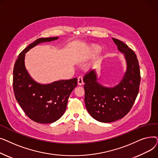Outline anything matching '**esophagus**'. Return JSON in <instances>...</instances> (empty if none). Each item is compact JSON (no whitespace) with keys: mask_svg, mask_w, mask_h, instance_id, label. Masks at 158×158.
I'll return each mask as SVG.
<instances>
[{"mask_svg":"<svg viewBox=\"0 0 158 158\" xmlns=\"http://www.w3.org/2000/svg\"><path fill=\"white\" fill-rule=\"evenodd\" d=\"M77 83H78L79 85H82V84L84 83V82H83V79H82V76H79V77H78Z\"/></svg>","mask_w":158,"mask_h":158,"instance_id":"1","label":"esophagus"}]
</instances>
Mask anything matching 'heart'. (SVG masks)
<instances>
[{
    "label": "heart",
    "mask_w": 158,
    "mask_h": 158,
    "mask_svg": "<svg viewBox=\"0 0 158 158\" xmlns=\"http://www.w3.org/2000/svg\"><path fill=\"white\" fill-rule=\"evenodd\" d=\"M101 50V49L99 46H97V45L90 46L88 49V51L85 53V54L84 56V58L87 59V58L94 56L100 52Z\"/></svg>",
    "instance_id": "heart-1"
}]
</instances>
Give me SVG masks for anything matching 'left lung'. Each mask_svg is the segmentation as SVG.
Segmentation results:
<instances>
[{"mask_svg": "<svg viewBox=\"0 0 158 158\" xmlns=\"http://www.w3.org/2000/svg\"><path fill=\"white\" fill-rule=\"evenodd\" d=\"M112 39L126 62V70L120 82L112 87L104 86L98 81L94 69L88 72L83 78L86 110L94 119L104 123L121 119L129 113L139 92L140 83L135 53L122 41Z\"/></svg>", "mask_w": 158, "mask_h": 158, "instance_id": "obj_1", "label": "left lung"}]
</instances>
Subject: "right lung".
<instances>
[{
    "mask_svg": "<svg viewBox=\"0 0 158 158\" xmlns=\"http://www.w3.org/2000/svg\"><path fill=\"white\" fill-rule=\"evenodd\" d=\"M57 39H37L20 52L13 69V90L16 101L29 118L40 123H53L62 117L68 98L77 85V78L41 84L32 79L26 68L25 56L31 48Z\"/></svg>",
    "mask_w": 158,
    "mask_h": 158,
    "instance_id": "obj_1",
    "label": "right lung"
}]
</instances>
